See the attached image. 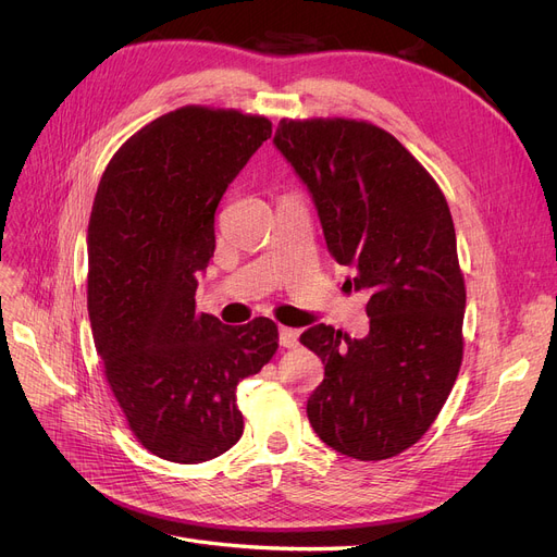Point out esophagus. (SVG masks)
Segmentation results:
<instances>
[{
	"label": "esophagus",
	"mask_w": 557,
	"mask_h": 557,
	"mask_svg": "<svg viewBox=\"0 0 557 557\" xmlns=\"http://www.w3.org/2000/svg\"><path fill=\"white\" fill-rule=\"evenodd\" d=\"M300 332L294 327H280V345L282 347H296Z\"/></svg>",
	"instance_id": "34e87169"
}]
</instances>
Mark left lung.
Returning a JSON list of instances; mask_svg holds the SVG:
<instances>
[{"mask_svg":"<svg viewBox=\"0 0 557 557\" xmlns=\"http://www.w3.org/2000/svg\"><path fill=\"white\" fill-rule=\"evenodd\" d=\"M275 149L307 185L332 257L370 296V332L313 325L300 343L325 363L307 399L320 441L359 460L416 445L462 361L465 282L449 205L386 131L355 120H282Z\"/></svg>","mask_w":557,"mask_h":557,"instance_id":"8db88e82","label":"left lung"}]
</instances>
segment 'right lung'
<instances>
[{
	"instance_id": "right-lung-1",
	"label": "right lung",
	"mask_w": 557,
	"mask_h": 557,
	"mask_svg": "<svg viewBox=\"0 0 557 557\" xmlns=\"http://www.w3.org/2000/svg\"><path fill=\"white\" fill-rule=\"evenodd\" d=\"M271 137L267 116L187 106L110 160L87 225V311L112 395L137 441L171 462L221 456L244 433L242 379L277 349V325L196 311L227 185Z\"/></svg>"
}]
</instances>
